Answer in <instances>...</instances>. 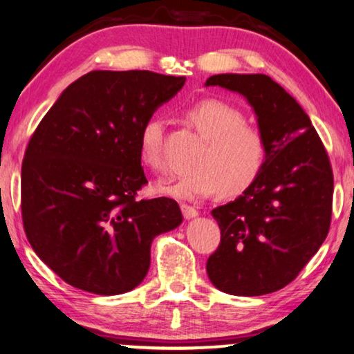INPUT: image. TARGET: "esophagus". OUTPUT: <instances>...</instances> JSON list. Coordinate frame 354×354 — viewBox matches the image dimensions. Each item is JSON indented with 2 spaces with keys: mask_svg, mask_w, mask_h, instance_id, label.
Listing matches in <instances>:
<instances>
[{
  "mask_svg": "<svg viewBox=\"0 0 354 354\" xmlns=\"http://www.w3.org/2000/svg\"><path fill=\"white\" fill-rule=\"evenodd\" d=\"M181 211H183V216H184V219H192V218H195V216L198 214V211L195 209L194 207H191V205H181Z\"/></svg>",
  "mask_w": 354,
  "mask_h": 354,
  "instance_id": "esophagus-1",
  "label": "esophagus"
}]
</instances>
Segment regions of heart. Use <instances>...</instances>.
Here are the masks:
<instances>
[{
  "label": "heart",
  "mask_w": 354,
  "mask_h": 354,
  "mask_svg": "<svg viewBox=\"0 0 354 354\" xmlns=\"http://www.w3.org/2000/svg\"><path fill=\"white\" fill-rule=\"evenodd\" d=\"M186 118L205 140L194 157L191 171L176 181L157 183V192L181 200L208 197L223 189L236 195L256 181L267 159V143L256 127L245 124L239 108L207 98L192 104ZM163 120L152 115L140 130L138 152L141 160L156 171L165 170L163 159Z\"/></svg>",
  "instance_id": "1"
}]
</instances>
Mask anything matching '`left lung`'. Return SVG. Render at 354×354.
<instances>
[{
    "label": "left lung",
    "mask_w": 354,
    "mask_h": 354,
    "mask_svg": "<svg viewBox=\"0 0 354 354\" xmlns=\"http://www.w3.org/2000/svg\"><path fill=\"white\" fill-rule=\"evenodd\" d=\"M243 97L267 143L256 181L211 211L221 243L207 262L211 283L232 295L275 292L292 281L329 232L334 176L329 157L302 106L266 75H214Z\"/></svg>",
    "instance_id": "8db88e82"
}]
</instances>
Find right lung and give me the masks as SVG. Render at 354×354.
<instances>
[{
	"mask_svg": "<svg viewBox=\"0 0 354 354\" xmlns=\"http://www.w3.org/2000/svg\"><path fill=\"white\" fill-rule=\"evenodd\" d=\"M186 77L91 71L70 84L31 136L22 163V219L39 259L98 295L143 281L157 235L176 229L175 200H135L147 183L140 130Z\"/></svg>",
	"mask_w": 354,
	"mask_h": 354,
	"instance_id": "1",
	"label": "right lung"
}]
</instances>
